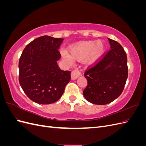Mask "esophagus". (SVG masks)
Wrapping results in <instances>:
<instances>
[{
  "label": "esophagus",
  "instance_id": "obj_1",
  "mask_svg": "<svg viewBox=\"0 0 146 146\" xmlns=\"http://www.w3.org/2000/svg\"><path fill=\"white\" fill-rule=\"evenodd\" d=\"M80 76H81L80 72L77 69H75L71 72V79L72 80H76Z\"/></svg>",
  "mask_w": 146,
  "mask_h": 146
}]
</instances>
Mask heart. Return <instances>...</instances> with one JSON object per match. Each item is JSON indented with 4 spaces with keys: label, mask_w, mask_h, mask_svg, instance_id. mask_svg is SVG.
I'll use <instances>...</instances> for the list:
<instances>
[{
    "label": "heart",
    "mask_w": 146,
    "mask_h": 146,
    "mask_svg": "<svg viewBox=\"0 0 146 146\" xmlns=\"http://www.w3.org/2000/svg\"><path fill=\"white\" fill-rule=\"evenodd\" d=\"M105 50L104 43L98 41H86L72 46L68 48V54L65 52H61V54L63 60L68 63H70L72 59L81 60L88 56V61L93 63L100 58Z\"/></svg>",
    "instance_id": "1"
}]
</instances>
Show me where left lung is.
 Returning a JSON list of instances; mask_svg holds the SVG:
<instances>
[{"mask_svg":"<svg viewBox=\"0 0 146 146\" xmlns=\"http://www.w3.org/2000/svg\"><path fill=\"white\" fill-rule=\"evenodd\" d=\"M108 39L111 49L84 74L88 85L83 94L93 104L106 105L117 99L122 92L128 77L127 57L124 49L117 41Z\"/></svg>","mask_w":146,"mask_h":146,"instance_id":"8db88e82","label":"left lung"}]
</instances>
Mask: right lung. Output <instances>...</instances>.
<instances>
[{"label": "right lung", "instance_id": "add662e5", "mask_svg": "<svg viewBox=\"0 0 146 146\" xmlns=\"http://www.w3.org/2000/svg\"><path fill=\"white\" fill-rule=\"evenodd\" d=\"M63 38L42 36L30 42L19 61V82L28 98L39 104H50L62 96L70 72L57 64Z\"/></svg>", "mask_w": 146, "mask_h": 146}]
</instances>
